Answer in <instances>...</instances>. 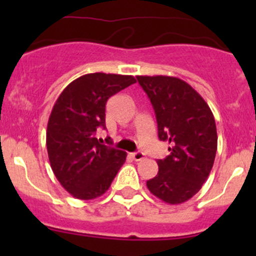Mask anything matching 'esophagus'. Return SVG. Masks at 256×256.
Here are the masks:
<instances>
[{
    "mask_svg": "<svg viewBox=\"0 0 256 256\" xmlns=\"http://www.w3.org/2000/svg\"><path fill=\"white\" fill-rule=\"evenodd\" d=\"M131 156H132V158L135 160V161H142V160L144 158V154H142V152H134Z\"/></svg>",
    "mask_w": 256,
    "mask_h": 256,
    "instance_id": "1",
    "label": "esophagus"
}]
</instances>
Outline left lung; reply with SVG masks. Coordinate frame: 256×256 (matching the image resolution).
I'll list each match as a JSON object with an SVG mask.
<instances>
[{
  "instance_id": "1",
  "label": "left lung",
  "mask_w": 256,
  "mask_h": 256,
  "mask_svg": "<svg viewBox=\"0 0 256 256\" xmlns=\"http://www.w3.org/2000/svg\"><path fill=\"white\" fill-rule=\"evenodd\" d=\"M138 82L154 106L158 138L171 144L147 188L164 202L180 204L202 188L213 167L218 142L213 112L182 79L138 76Z\"/></svg>"
}]
</instances>
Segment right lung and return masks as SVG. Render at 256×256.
Segmentation results:
<instances>
[{"instance_id": "obj_1", "label": "right lung", "mask_w": 256, "mask_h": 256, "mask_svg": "<svg viewBox=\"0 0 256 256\" xmlns=\"http://www.w3.org/2000/svg\"><path fill=\"white\" fill-rule=\"evenodd\" d=\"M136 82L132 76L92 73L72 82L56 99L47 126L50 167L66 192L78 200L100 197L126 160V152L100 144L108 99ZM112 144V142H110Z\"/></svg>"}]
</instances>
